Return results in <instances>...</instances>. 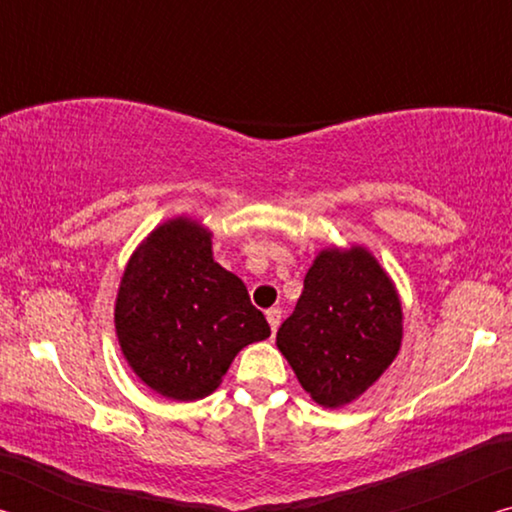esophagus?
Masks as SVG:
<instances>
[{"instance_id":"esophagus-1","label":"esophagus","mask_w":512,"mask_h":512,"mask_svg":"<svg viewBox=\"0 0 512 512\" xmlns=\"http://www.w3.org/2000/svg\"><path fill=\"white\" fill-rule=\"evenodd\" d=\"M266 320H268V325H271V332L275 334L277 332V327H280V320H282V311L277 309V307H273V309H268L266 311Z\"/></svg>"}]
</instances>
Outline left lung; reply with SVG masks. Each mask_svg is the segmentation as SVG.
Returning a JSON list of instances; mask_svg holds the SVG:
<instances>
[{"label": "left lung", "instance_id": "8db88e82", "mask_svg": "<svg viewBox=\"0 0 512 512\" xmlns=\"http://www.w3.org/2000/svg\"><path fill=\"white\" fill-rule=\"evenodd\" d=\"M404 314L393 277L366 246L320 248L296 311L277 329V350L300 386L341 409L384 375L402 348Z\"/></svg>", "mask_w": 512, "mask_h": 512}]
</instances>
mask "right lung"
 <instances>
[{"instance_id": "obj_1", "label": "right lung", "mask_w": 512, "mask_h": 512, "mask_svg": "<svg viewBox=\"0 0 512 512\" xmlns=\"http://www.w3.org/2000/svg\"><path fill=\"white\" fill-rule=\"evenodd\" d=\"M115 334L137 379L167 400L212 395L237 354L271 336L246 284L214 262L212 230L173 216L146 235L121 275Z\"/></svg>"}]
</instances>
